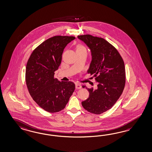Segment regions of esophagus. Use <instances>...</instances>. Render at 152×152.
Instances as JSON below:
<instances>
[{"instance_id":"obj_1","label":"esophagus","mask_w":152,"mask_h":152,"mask_svg":"<svg viewBox=\"0 0 152 152\" xmlns=\"http://www.w3.org/2000/svg\"><path fill=\"white\" fill-rule=\"evenodd\" d=\"M75 88H76V89H81V88H82V86H81V85H80V84L76 83V84H75Z\"/></svg>"}]
</instances>
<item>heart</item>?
<instances>
[{
	"mask_svg": "<svg viewBox=\"0 0 152 152\" xmlns=\"http://www.w3.org/2000/svg\"><path fill=\"white\" fill-rule=\"evenodd\" d=\"M76 50H86V48L82 45H79L77 47Z\"/></svg>",
	"mask_w": 152,
	"mask_h": 152,
	"instance_id": "obj_1",
	"label": "heart"
}]
</instances>
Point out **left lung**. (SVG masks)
<instances>
[{"label":"left lung","instance_id":"1","mask_svg":"<svg viewBox=\"0 0 152 152\" xmlns=\"http://www.w3.org/2000/svg\"><path fill=\"white\" fill-rule=\"evenodd\" d=\"M91 51L88 73L95 77L98 88H87L89 96L82 102L90 113L100 114L111 108L123 93L126 83L124 63L117 50L102 38L91 35H78Z\"/></svg>","mask_w":152,"mask_h":152}]
</instances>
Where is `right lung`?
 I'll return each mask as SVG.
<instances>
[{
    "instance_id": "right-lung-1",
    "label": "right lung",
    "mask_w": 152,
    "mask_h": 152,
    "mask_svg": "<svg viewBox=\"0 0 152 152\" xmlns=\"http://www.w3.org/2000/svg\"><path fill=\"white\" fill-rule=\"evenodd\" d=\"M74 37L54 36L46 40L31 54L26 66V86L33 99L49 113L64 108L75 90L72 82H60L54 72L61 64L65 47Z\"/></svg>"
}]
</instances>
